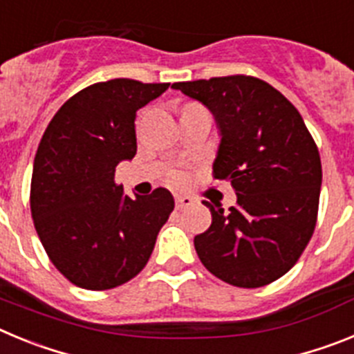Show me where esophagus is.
I'll return each instance as SVG.
<instances>
[{"instance_id":"esophagus-1","label":"esophagus","mask_w":354,"mask_h":354,"mask_svg":"<svg viewBox=\"0 0 354 354\" xmlns=\"http://www.w3.org/2000/svg\"><path fill=\"white\" fill-rule=\"evenodd\" d=\"M193 205L192 196H175V207L177 209H186Z\"/></svg>"}]
</instances>
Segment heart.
<instances>
[{
	"label": "heart",
	"instance_id": "heart-1",
	"mask_svg": "<svg viewBox=\"0 0 354 354\" xmlns=\"http://www.w3.org/2000/svg\"><path fill=\"white\" fill-rule=\"evenodd\" d=\"M170 179H171V183H175V184H183V183H186V175H184L183 171H171Z\"/></svg>",
	"mask_w": 354,
	"mask_h": 354
}]
</instances>
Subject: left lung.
Returning <instances> with one entry per match:
<instances>
[{
	"label": "left lung",
	"instance_id": "left-lung-1",
	"mask_svg": "<svg viewBox=\"0 0 354 354\" xmlns=\"http://www.w3.org/2000/svg\"><path fill=\"white\" fill-rule=\"evenodd\" d=\"M171 88L214 115L221 140L212 175L237 195L228 211L204 202L212 223L195 236L198 259L230 286L274 282L298 262L317 221L323 170L312 134L298 109L259 77L237 74Z\"/></svg>",
	"mask_w": 354,
	"mask_h": 354
}]
</instances>
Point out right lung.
Instances as JSON below:
<instances>
[{
  "instance_id": "add662e5",
  "label": "right lung",
  "mask_w": 354,
  "mask_h": 354,
  "mask_svg": "<svg viewBox=\"0 0 354 354\" xmlns=\"http://www.w3.org/2000/svg\"><path fill=\"white\" fill-rule=\"evenodd\" d=\"M168 86L126 77L90 84L56 111L40 140L31 218L56 270L81 289H113L136 277L174 211L165 187L129 198L115 183L118 162L136 154V111Z\"/></svg>"
}]
</instances>
